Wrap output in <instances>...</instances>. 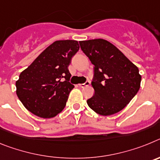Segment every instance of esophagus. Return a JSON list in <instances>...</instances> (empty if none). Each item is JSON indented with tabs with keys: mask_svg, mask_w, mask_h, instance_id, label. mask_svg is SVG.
<instances>
[{
	"mask_svg": "<svg viewBox=\"0 0 160 160\" xmlns=\"http://www.w3.org/2000/svg\"><path fill=\"white\" fill-rule=\"evenodd\" d=\"M90 84V82L89 81H87L85 83H82V84H78V86L80 87H82V88H83V87H87V86H89V85Z\"/></svg>",
	"mask_w": 160,
	"mask_h": 160,
	"instance_id": "obj_1",
	"label": "esophagus"
}]
</instances>
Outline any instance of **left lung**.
Listing matches in <instances>:
<instances>
[{
  "mask_svg": "<svg viewBox=\"0 0 160 160\" xmlns=\"http://www.w3.org/2000/svg\"><path fill=\"white\" fill-rule=\"evenodd\" d=\"M94 65V95L87 100L97 114L111 115L128 105L140 88L138 69L119 49L103 39L79 42Z\"/></svg>",
  "mask_w": 160,
  "mask_h": 160,
  "instance_id": "left-lung-1",
  "label": "left lung"
}]
</instances>
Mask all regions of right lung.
<instances>
[{"mask_svg": "<svg viewBox=\"0 0 160 160\" xmlns=\"http://www.w3.org/2000/svg\"><path fill=\"white\" fill-rule=\"evenodd\" d=\"M79 49L74 40L56 41L21 73L17 95L28 111L38 117L53 118L65 108L70 90L68 66Z\"/></svg>", "mask_w": 160, "mask_h": 160, "instance_id": "obj_1", "label": "right lung"}]
</instances>
